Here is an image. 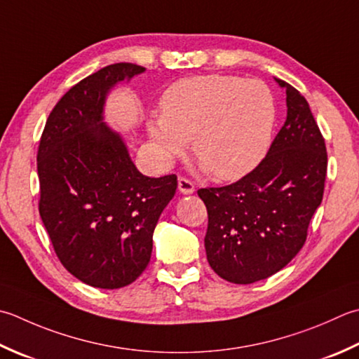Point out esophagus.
<instances>
[{"instance_id":"obj_1","label":"esophagus","mask_w":359,"mask_h":359,"mask_svg":"<svg viewBox=\"0 0 359 359\" xmlns=\"http://www.w3.org/2000/svg\"><path fill=\"white\" fill-rule=\"evenodd\" d=\"M177 187H179V191L182 194H193L194 193V184L187 177H179V182H177Z\"/></svg>"}]
</instances>
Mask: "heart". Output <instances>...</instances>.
<instances>
[{
    "mask_svg": "<svg viewBox=\"0 0 359 359\" xmlns=\"http://www.w3.org/2000/svg\"><path fill=\"white\" fill-rule=\"evenodd\" d=\"M161 115L146 129L158 157L184 156L191 140L194 157L216 179L238 180L262 163L276 128V100L258 79L207 74L185 77L165 90Z\"/></svg>",
    "mask_w": 359,
    "mask_h": 359,
    "instance_id": "b5f03b06",
    "label": "heart"
}]
</instances>
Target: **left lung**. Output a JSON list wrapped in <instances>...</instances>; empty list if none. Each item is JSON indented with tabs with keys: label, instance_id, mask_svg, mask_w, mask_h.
Segmentation results:
<instances>
[{
	"label": "left lung",
	"instance_id": "1",
	"mask_svg": "<svg viewBox=\"0 0 359 359\" xmlns=\"http://www.w3.org/2000/svg\"><path fill=\"white\" fill-rule=\"evenodd\" d=\"M276 81L287 114L262 163L235 184L198 191L208 213V263L236 285L268 278L299 254L324 196L325 140L300 91Z\"/></svg>",
	"mask_w": 359,
	"mask_h": 359
}]
</instances>
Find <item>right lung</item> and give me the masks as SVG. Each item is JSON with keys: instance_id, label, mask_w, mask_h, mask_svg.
I'll use <instances>...</instances> for the list:
<instances>
[{"instance_id": "1", "label": "right lung", "mask_w": 359, "mask_h": 359, "mask_svg": "<svg viewBox=\"0 0 359 359\" xmlns=\"http://www.w3.org/2000/svg\"><path fill=\"white\" fill-rule=\"evenodd\" d=\"M143 72L121 62L76 83L49 114L39 144V212L55 255L76 278L102 290L142 276L154 229L177 188L175 174L140 172L121 135L104 123L110 90Z\"/></svg>"}]
</instances>
